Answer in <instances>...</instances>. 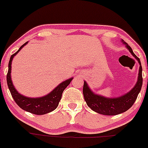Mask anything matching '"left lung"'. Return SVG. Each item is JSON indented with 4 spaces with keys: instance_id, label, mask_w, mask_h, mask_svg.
Masks as SVG:
<instances>
[{
    "instance_id": "8db88e82",
    "label": "left lung",
    "mask_w": 148,
    "mask_h": 148,
    "mask_svg": "<svg viewBox=\"0 0 148 148\" xmlns=\"http://www.w3.org/2000/svg\"><path fill=\"white\" fill-rule=\"evenodd\" d=\"M122 42L125 45L127 49L140 64L138 80L135 86L128 92L118 97H107L95 93L91 90L86 81H84L83 92L87 105L91 110L101 115H116L127 111L134 104L142 88L143 69L140 60L135 56L128 44L123 40H122Z\"/></svg>"
}]
</instances>
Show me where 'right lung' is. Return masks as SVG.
Instances as JSON below:
<instances>
[{
    "mask_svg": "<svg viewBox=\"0 0 148 148\" xmlns=\"http://www.w3.org/2000/svg\"><path fill=\"white\" fill-rule=\"evenodd\" d=\"M28 42H26L23 45H21L18 51L10 56V61L8 63V71L7 77H6L7 84L12 97L20 108L27 112L35 114V115H45V114L53 111L58 106L63 90L71 83V80H73V77H71V78L68 79V80L60 83L51 92L47 94L45 96L30 97L21 95L16 89L13 84V82H12L11 75H10L11 73V64L14 56H16L18 52L21 51Z\"/></svg>",
    "mask_w": 148,
    "mask_h": 148,
    "instance_id": "right-lung-1",
    "label": "right lung"
}]
</instances>
